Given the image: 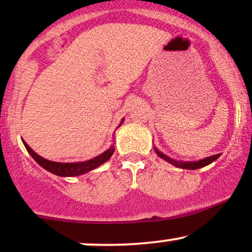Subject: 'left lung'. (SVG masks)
I'll use <instances>...</instances> for the list:
<instances>
[{
  "mask_svg": "<svg viewBox=\"0 0 252 252\" xmlns=\"http://www.w3.org/2000/svg\"><path fill=\"white\" fill-rule=\"evenodd\" d=\"M154 150H155L156 154L160 156L161 158H163L164 161H167V162L173 164V166L178 167V168H182V169H199V168H202V167H205V166H207V164L212 163L213 161H216L217 158L220 156V154H217V155L209 156V158H202V160H198V161H178V160H174V158H169V156L164 155L163 153H161L160 150L156 148V147H154Z\"/></svg>",
  "mask_w": 252,
  "mask_h": 252,
  "instance_id": "1",
  "label": "left lung"
}]
</instances>
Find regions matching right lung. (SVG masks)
<instances>
[{
	"instance_id": "1",
	"label": "right lung",
	"mask_w": 252,
	"mask_h": 252,
	"mask_svg": "<svg viewBox=\"0 0 252 252\" xmlns=\"http://www.w3.org/2000/svg\"><path fill=\"white\" fill-rule=\"evenodd\" d=\"M123 122H124V118L121 121L120 126H122ZM22 142H24L26 149H27V152L30 153L32 158H33L43 169L48 170V172L53 173V174H56L58 176H63V178H66V176L82 175L90 172V170L97 168V167H99L100 164L106 162L115 152V146H111L108 150H105V152L102 153L100 155L96 156V158H91V160L82 161V162H54V161H50L47 160V158H43L42 156L37 155L24 140H22Z\"/></svg>"
}]
</instances>
